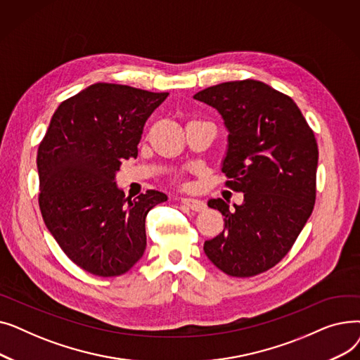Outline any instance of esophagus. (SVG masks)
Wrapping results in <instances>:
<instances>
[{
    "label": "esophagus",
    "mask_w": 360,
    "mask_h": 360,
    "mask_svg": "<svg viewBox=\"0 0 360 360\" xmlns=\"http://www.w3.org/2000/svg\"><path fill=\"white\" fill-rule=\"evenodd\" d=\"M181 202H182L184 205H186L190 210L197 212V213L205 210V204H204L202 201H200V200H194V198H181Z\"/></svg>",
    "instance_id": "1"
}]
</instances>
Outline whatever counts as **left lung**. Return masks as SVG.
Here are the masks:
<instances>
[{"label": "left lung", "instance_id": "left-lung-1", "mask_svg": "<svg viewBox=\"0 0 360 360\" xmlns=\"http://www.w3.org/2000/svg\"><path fill=\"white\" fill-rule=\"evenodd\" d=\"M229 129L224 185L243 193V204L210 200L224 229L204 242L214 266L232 277L273 269L292 250L316 198L318 144L312 128L288 94L258 80H238L198 91Z\"/></svg>", "mask_w": 360, "mask_h": 360}]
</instances>
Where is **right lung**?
Wrapping results in <instances>:
<instances>
[{
  "instance_id": "1",
  "label": "right lung",
  "mask_w": 360,
  "mask_h": 360,
  "mask_svg": "<svg viewBox=\"0 0 360 360\" xmlns=\"http://www.w3.org/2000/svg\"><path fill=\"white\" fill-rule=\"evenodd\" d=\"M167 94L91 84L56 108L37 148L44 221L93 276L117 277L134 266L147 245L146 216L167 200L153 190L128 200L113 182L122 160L137 158L144 124Z\"/></svg>"
}]
</instances>
